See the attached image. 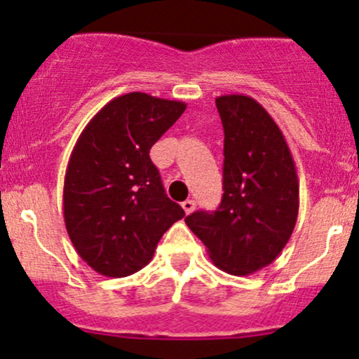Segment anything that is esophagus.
<instances>
[{"label":"esophagus","instance_id":"34e87169","mask_svg":"<svg viewBox=\"0 0 359 359\" xmlns=\"http://www.w3.org/2000/svg\"><path fill=\"white\" fill-rule=\"evenodd\" d=\"M182 208H184V211H186V215H191V212L194 211V208H196V201L194 199L184 201Z\"/></svg>","mask_w":359,"mask_h":359}]
</instances>
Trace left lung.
<instances>
[{"label": "left lung", "instance_id": "obj_1", "mask_svg": "<svg viewBox=\"0 0 359 359\" xmlns=\"http://www.w3.org/2000/svg\"><path fill=\"white\" fill-rule=\"evenodd\" d=\"M224 131L223 198L216 211L186 218L212 264L247 276L269 266L294 230L300 184L281 129L247 95L216 98Z\"/></svg>", "mask_w": 359, "mask_h": 359}]
</instances>
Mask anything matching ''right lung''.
<instances>
[{
    "label": "right lung",
    "mask_w": 359,
    "mask_h": 359,
    "mask_svg": "<svg viewBox=\"0 0 359 359\" xmlns=\"http://www.w3.org/2000/svg\"><path fill=\"white\" fill-rule=\"evenodd\" d=\"M186 104L131 92L104 105L71 151L62 191L65 224L83 261L124 278L151 261L173 223L186 216L165 194L149 149Z\"/></svg>",
    "instance_id": "add662e5"
}]
</instances>
